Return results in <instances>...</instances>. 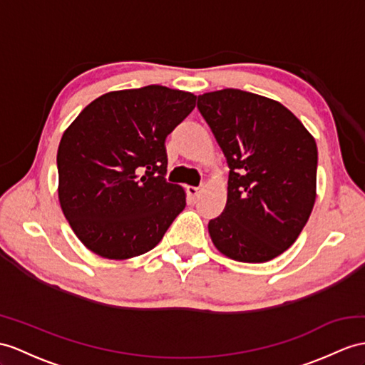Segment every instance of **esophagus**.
I'll return each mask as SVG.
<instances>
[{
	"mask_svg": "<svg viewBox=\"0 0 365 365\" xmlns=\"http://www.w3.org/2000/svg\"><path fill=\"white\" fill-rule=\"evenodd\" d=\"M200 187H193V185H189V187H187V195H189V198L190 200H197L198 198V195H200Z\"/></svg>",
	"mask_w": 365,
	"mask_h": 365,
	"instance_id": "esophagus-1",
	"label": "esophagus"
}]
</instances>
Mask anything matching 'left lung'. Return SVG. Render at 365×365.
Listing matches in <instances>:
<instances>
[{"label": "left lung", "instance_id": "left-lung-1", "mask_svg": "<svg viewBox=\"0 0 365 365\" xmlns=\"http://www.w3.org/2000/svg\"><path fill=\"white\" fill-rule=\"evenodd\" d=\"M229 165L227 201L209 221L217 250L263 263L296 242L316 201L317 147L294 114L268 97L242 90L198 96Z\"/></svg>", "mask_w": 365, "mask_h": 365}]
</instances>
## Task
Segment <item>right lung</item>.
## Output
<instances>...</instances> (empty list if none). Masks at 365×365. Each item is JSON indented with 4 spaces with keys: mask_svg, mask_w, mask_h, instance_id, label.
<instances>
[{
    "mask_svg": "<svg viewBox=\"0 0 365 365\" xmlns=\"http://www.w3.org/2000/svg\"><path fill=\"white\" fill-rule=\"evenodd\" d=\"M197 96L161 85L97 97L61 136L58 201L88 250L111 260L145 254L185 207L167 182L165 138Z\"/></svg>",
    "mask_w": 365,
    "mask_h": 365,
    "instance_id": "right-lung-1",
    "label": "right lung"
}]
</instances>
